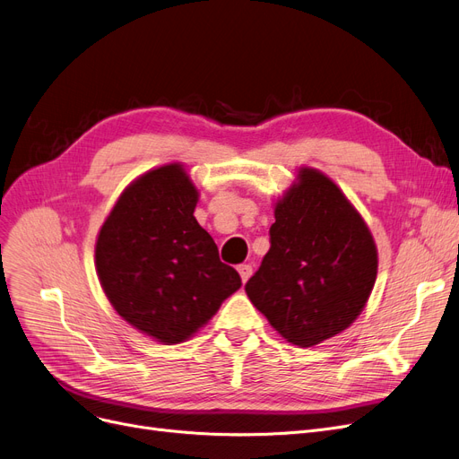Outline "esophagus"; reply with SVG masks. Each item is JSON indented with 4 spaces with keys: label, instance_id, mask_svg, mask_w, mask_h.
Wrapping results in <instances>:
<instances>
[{
    "label": "esophagus",
    "instance_id": "obj_1",
    "mask_svg": "<svg viewBox=\"0 0 459 459\" xmlns=\"http://www.w3.org/2000/svg\"><path fill=\"white\" fill-rule=\"evenodd\" d=\"M237 271H239V274H241V281H243V282H247V281L250 279V274H252V265H248V264H241L239 267H237Z\"/></svg>",
    "mask_w": 459,
    "mask_h": 459
}]
</instances>
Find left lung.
Masks as SVG:
<instances>
[{"label":"left lung","instance_id":"obj_1","mask_svg":"<svg viewBox=\"0 0 459 459\" xmlns=\"http://www.w3.org/2000/svg\"><path fill=\"white\" fill-rule=\"evenodd\" d=\"M271 248L245 284L252 305L301 348L351 325L377 279L373 237L342 192L316 169L274 207Z\"/></svg>","mask_w":459,"mask_h":459}]
</instances>
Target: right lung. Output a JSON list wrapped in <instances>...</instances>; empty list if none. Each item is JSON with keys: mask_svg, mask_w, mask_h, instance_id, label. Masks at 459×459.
Masks as SVG:
<instances>
[{"mask_svg": "<svg viewBox=\"0 0 459 459\" xmlns=\"http://www.w3.org/2000/svg\"><path fill=\"white\" fill-rule=\"evenodd\" d=\"M197 190L178 163L137 178L117 201L96 245L101 286L117 313L160 342L186 341L241 288L197 224Z\"/></svg>", "mask_w": 459, "mask_h": 459, "instance_id": "1", "label": "right lung"}]
</instances>
